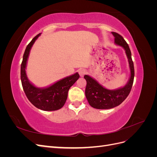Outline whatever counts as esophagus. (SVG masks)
<instances>
[{"instance_id":"1","label":"esophagus","mask_w":157,"mask_h":157,"mask_svg":"<svg viewBox=\"0 0 157 157\" xmlns=\"http://www.w3.org/2000/svg\"><path fill=\"white\" fill-rule=\"evenodd\" d=\"M78 73L81 77H84V75L86 73V71L85 69H80L78 71Z\"/></svg>"}]
</instances>
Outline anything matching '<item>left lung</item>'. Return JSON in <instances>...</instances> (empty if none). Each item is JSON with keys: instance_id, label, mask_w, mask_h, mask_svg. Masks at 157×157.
I'll list each match as a JSON object with an SVG mask.
<instances>
[{"instance_id": "left-lung-1", "label": "left lung", "mask_w": 157, "mask_h": 157, "mask_svg": "<svg viewBox=\"0 0 157 157\" xmlns=\"http://www.w3.org/2000/svg\"><path fill=\"white\" fill-rule=\"evenodd\" d=\"M112 34L115 36V43L122 46L126 51L131 71L130 78L128 83L123 88L115 90H109L103 88L90 76L85 75L84 78L86 79L87 83L85 95L90 105L98 109H108L119 105L129 95L134 82V67L129 46L124 38L118 33L112 32Z\"/></svg>"}]
</instances>
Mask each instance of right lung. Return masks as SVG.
<instances>
[{
	"label": "right lung",
	"instance_id": "1",
	"mask_svg": "<svg viewBox=\"0 0 157 157\" xmlns=\"http://www.w3.org/2000/svg\"><path fill=\"white\" fill-rule=\"evenodd\" d=\"M40 34L33 38L26 47L23 61L21 64V80L23 89L29 101L36 108L41 110L56 111L62 107L67 98L68 91L71 86L80 77L78 73H75L66 77L46 88H38L31 84L27 79L25 67L31 46Z\"/></svg>",
	"mask_w": 157,
	"mask_h": 157
}]
</instances>
